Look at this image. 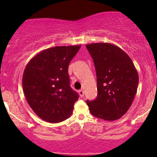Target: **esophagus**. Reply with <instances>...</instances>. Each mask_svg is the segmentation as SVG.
Wrapping results in <instances>:
<instances>
[{"label": "esophagus", "instance_id": "34e87169", "mask_svg": "<svg viewBox=\"0 0 157 157\" xmlns=\"http://www.w3.org/2000/svg\"><path fill=\"white\" fill-rule=\"evenodd\" d=\"M78 94H79V95H80L81 97H83V96H84V91H83L82 89L79 90V91H78Z\"/></svg>", "mask_w": 157, "mask_h": 157}]
</instances>
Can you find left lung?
Segmentation results:
<instances>
[{"instance_id": "1", "label": "left lung", "mask_w": 157, "mask_h": 157, "mask_svg": "<svg viewBox=\"0 0 157 157\" xmlns=\"http://www.w3.org/2000/svg\"><path fill=\"white\" fill-rule=\"evenodd\" d=\"M86 46L94 60L97 77V97L86 101L90 112L106 121L119 119L134 99L138 72L131 58L114 44L94 43Z\"/></svg>"}]
</instances>
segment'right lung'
Listing matches in <instances>:
<instances>
[{
	"instance_id": "obj_1",
	"label": "right lung",
	"mask_w": 157,
	"mask_h": 157,
	"mask_svg": "<svg viewBox=\"0 0 157 157\" xmlns=\"http://www.w3.org/2000/svg\"><path fill=\"white\" fill-rule=\"evenodd\" d=\"M81 46L45 49L25 66L22 79L23 93L31 108L44 121L58 123L72 114L78 95L70 86L68 68Z\"/></svg>"
}]
</instances>
